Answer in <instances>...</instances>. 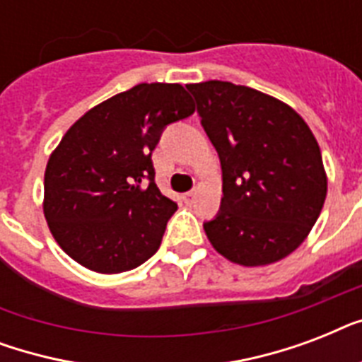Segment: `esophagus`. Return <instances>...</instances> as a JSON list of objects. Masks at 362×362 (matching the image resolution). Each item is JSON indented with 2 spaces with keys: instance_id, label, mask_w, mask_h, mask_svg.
Instances as JSON below:
<instances>
[{
  "instance_id": "34e87169",
  "label": "esophagus",
  "mask_w": 362,
  "mask_h": 362,
  "mask_svg": "<svg viewBox=\"0 0 362 362\" xmlns=\"http://www.w3.org/2000/svg\"><path fill=\"white\" fill-rule=\"evenodd\" d=\"M195 197H197V189H193V192L184 193V201H186L187 204H192L193 201H195Z\"/></svg>"
}]
</instances>
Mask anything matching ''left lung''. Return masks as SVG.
<instances>
[{
  "mask_svg": "<svg viewBox=\"0 0 362 362\" xmlns=\"http://www.w3.org/2000/svg\"><path fill=\"white\" fill-rule=\"evenodd\" d=\"M220 156L223 197L204 223L218 253L242 267H264L308 237L327 197L320 144L280 99L233 82L187 84Z\"/></svg>",
  "mask_w": 362,
  "mask_h": 362,
  "instance_id": "8db88e82",
  "label": "left lung"
}]
</instances>
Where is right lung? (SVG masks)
I'll return each mask as SVG.
<instances>
[{"instance_id": "1", "label": "right lung", "mask_w": 362, "mask_h": 362, "mask_svg": "<svg viewBox=\"0 0 362 362\" xmlns=\"http://www.w3.org/2000/svg\"><path fill=\"white\" fill-rule=\"evenodd\" d=\"M180 84H136L71 125L48 158L42 212L54 240L99 274H120L158 252L176 203L153 182L161 131L193 115Z\"/></svg>"}]
</instances>
